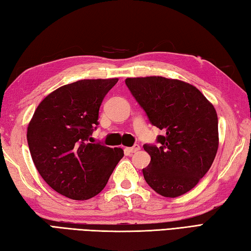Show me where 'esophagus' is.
I'll use <instances>...</instances> for the list:
<instances>
[{
  "label": "esophagus",
  "mask_w": 251,
  "mask_h": 251,
  "mask_svg": "<svg viewBox=\"0 0 251 251\" xmlns=\"http://www.w3.org/2000/svg\"><path fill=\"white\" fill-rule=\"evenodd\" d=\"M139 150H140V146L138 144H134L133 146H132V148H126V149L127 153H135V152H138Z\"/></svg>",
  "instance_id": "1"
}]
</instances>
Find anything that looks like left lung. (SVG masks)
<instances>
[{
  "label": "left lung",
  "mask_w": 251,
  "mask_h": 251,
  "mask_svg": "<svg viewBox=\"0 0 251 251\" xmlns=\"http://www.w3.org/2000/svg\"><path fill=\"white\" fill-rule=\"evenodd\" d=\"M132 96L164 135L157 145L144 144L151 156L145 181L160 196L176 198L199 182L219 148L213 105L192 85L162 76L126 78Z\"/></svg>",
  "instance_id": "8db88e82"
}]
</instances>
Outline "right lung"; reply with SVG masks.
Here are the masks:
<instances>
[{
    "label": "right lung",
    "instance_id": "right-lung-1",
    "mask_svg": "<svg viewBox=\"0 0 251 251\" xmlns=\"http://www.w3.org/2000/svg\"><path fill=\"white\" fill-rule=\"evenodd\" d=\"M118 78L82 79L49 94L27 129L31 158L49 186L72 200L100 192L124 157L121 149L92 143L99 108Z\"/></svg>",
    "mask_w": 251,
    "mask_h": 251
}]
</instances>
